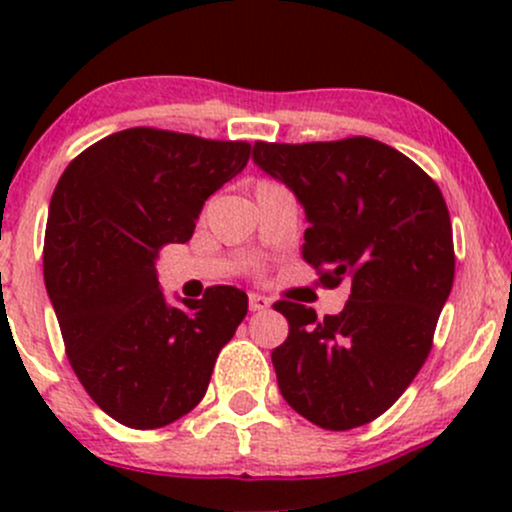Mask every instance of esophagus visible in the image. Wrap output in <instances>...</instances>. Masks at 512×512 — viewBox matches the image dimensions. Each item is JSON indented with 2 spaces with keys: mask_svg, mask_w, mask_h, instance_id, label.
<instances>
[{
  "mask_svg": "<svg viewBox=\"0 0 512 512\" xmlns=\"http://www.w3.org/2000/svg\"><path fill=\"white\" fill-rule=\"evenodd\" d=\"M248 301H250V310H267L269 308V298L260 296V293H250Z\"/></svg>",
  "mask_w": 512,
  "mask_h": 512,
  "instance_id": "esophagus-1",
  "label": "esophagus"
}]
</instances>
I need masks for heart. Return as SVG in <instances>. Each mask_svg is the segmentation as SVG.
<instances>
[{
	"mask_svg": "<svg viewBox=\"0 0 512 512\" xmlns=\"http://www.w3.org/2000/svg\"><path fill=\"white\" fill-rule=\"evenodd\" d=\"M262 185H272V182H262ZM262 185H260V187H262Z\"/></svg>",
	"mask_w": 512,
	"mask_h": 512,
	"instance_id": "heart-1",
	"label": "heart"
}]
</instances>
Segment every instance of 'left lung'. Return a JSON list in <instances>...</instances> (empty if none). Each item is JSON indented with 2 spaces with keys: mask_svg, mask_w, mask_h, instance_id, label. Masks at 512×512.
I'll list each match as a JSON object with an SVG mask.
<instances>
[{
  "mask_svg": "<svg viewBox=\"0 0 512 512\" xmlns=\"http://www.w3.org/2000/svg\"><path fill=\"white\" fill-rule=\"evenodd\" d=\"M252 161L303 204V260L322 286L346 284L339 315L279 301L289 337L272 351L276 383L327 431L370 424L397 402L433 346L455 279L452 226L438 185L368 137L255 142Z\"/></svg>",
  "mask_w": 512,
  "mask_h": 512,
  "instance_id": "obj_1",
  "label": "left lung"
}]
</instances>
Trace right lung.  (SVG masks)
Here are the masks:
<instances>
[{"mask_svg":"<svg viewBox=\"0 0 512 512\" xmlns=\"http://www.w3.org/2000/svg\"><path fill=\"white\" fill-rule=\"evenodd\" d=\"M248 142L132 127L69 163L50 199L45 289L76 378L122 426L161 428L202 402L219 351L248 313L236 286L170 305L156 260L187 243Z\"/></svg>","mask_w":512,"mask_h":512,"instance_id":"right-lung-1","label":"right lung"}]
</instances>
